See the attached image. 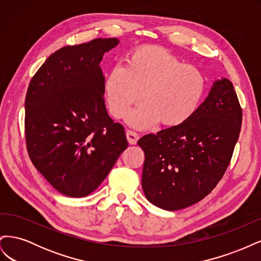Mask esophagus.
<instances>
[{
    "label": "esophagus",
    "mask_w": 261,
    "mask_h": 261,
    "mask_svg": "<svg viewBox=\"0 0 261 261\" xmlns=\"http://www.w3.org/2000/svg\"><path fill=\"white\" fill-rule=\"evenodd\" d=\"M126 137H127V140L130 145H136L138 139H139L138 134L136 132H133V130L126 132Z\"/></svg>",
    "instance_id": "obj_1"
}]
</instances>
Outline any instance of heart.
Returning <instances> with one entry per match:
<instances>
[{"mask_svg":"<svg viewBox=\"0 0 261 261\" xmlns=\"http://www.w3.org/2000/svg\"><path fill=\"white\" fill-rule=\"evenodd\" d=\"M206 77L199 68L184 64L159 46H140L108 73L103 84L109 112L123 118L132 106L143 99L127 117L130 126L149 128L184 124L198 110L206 91Z\"/></svg>","mask_w":261,"mask_h":261,"instance_id":"1","label":"heart"}]
</instances>
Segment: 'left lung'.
<instances>
[{
    "mask_svg": "<svg viewBox=\"0 0 261 261\" xmlns=\"http://www.w3.org/2000/svg\"><path fill=\"white\" fill-rule=\"evenodd\" d=\"M233 84L216 81L208 97L184 124L138 140L145 152L141 185L154 206L175 211L200 201L230 164L242 126Z\"/></svg>",
    "mask_w": 261,
    "mask_h": 261,
    "instance_id": "obj_1",
    "label": "left lung"
}]
</instances>
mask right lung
Returning a JSON list of instances; mask_svg holds the SVG:
<instances>
[{
  "label": "right lung",
  "mask_w": 261,
  "mask_h": 261,
  "mask_svg": "<svg viewBox=\"0 0 261 261\" xmlns=\"http://www.w3.org/2000/svg\"><path fill=\"white\" fill-rule=\"evenodd\" d=\"M118 39H93L51 54L25 99L31 162L61 194H91L127 148L125 129L107 112L100 62Z\"/></svg>",
  "instance_id": "1"
}]
</instances>
